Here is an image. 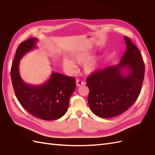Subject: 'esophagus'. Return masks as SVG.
<instances>
[{"label": "esophagus", "instance_id": "1", "mask_svg": "<svg viewBox=\"0 0 155 155\" xmlns=\"http://www.w3.org/2000/svg\"><path fill=\"white\" fill-rule=\"evenodd\" d=\"M76 83H77V86H81V85H84V84H86V82H83V81H81L80 80H77L76 81Z\"/></svg>", "mask_w": 155, "mask_h": 155}]
</instances>
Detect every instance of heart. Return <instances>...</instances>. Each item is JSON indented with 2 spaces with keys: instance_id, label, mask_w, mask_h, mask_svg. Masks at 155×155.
I'll return each instance as SVG.
<instances>
[{
  "instance_id": "obj_1",
  "label": "heart",
  "mask_w": 155,
  "mask_h": 155,
  "mask_svg": "<svg viewBox=\"0 0 155 155\" xmlns=\"http://www.w3.org/2000/svg\"><path fill=\"white\" fill-rule=\"evenodd\" d=\"M93 52L89 50H84L75 53L73 55L74 60L78 63H83V69L86 74H91L96 71L101 61V56L97 55V56L92 57ZM63 65L65 68L73 71L75 69L76 65L74 62L68 58L63 59Z\"/></svg>"
}]
</instances>
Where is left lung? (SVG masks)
I'll return each instance as SVG.
<instances>
[{
    "instance_id": "obj_1",
    "label": "left lung",
    "mask_w": 155,
    "mask_h": 155,
    "mask_svg": "<svg viewBox=\"0 0 155 155\" xmlns=\"http://www.w3.org/2000/svg\"><path fill=\"white\" fill-rule=\"evenodd\" d=\"M126 51L118 64L90 74L86 78L90 92L88 105L96 115L116 117L125 112L141 92L145 65L140 50L130 38L124 37ZM127 69L126 74L121 71Z\"/></svg>"
}]
</instances>
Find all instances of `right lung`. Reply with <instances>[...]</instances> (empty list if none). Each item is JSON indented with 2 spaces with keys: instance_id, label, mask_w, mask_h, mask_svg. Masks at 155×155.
I'll list each match as a JSON object with an SVG mask.
<instances>
[{
  "instance_id": "right-lung-1",
  "label": "right lung",
  "mask_w": 155,
  "mask_h": 155,
  "mask_svg": "<svg viewBox=\"0 0 155 155\" xmlns=\"http://www.w3.org/2000/svg\"><path fill=\"white\" fill-rule=\"evenodd\" d=\"M36 38L22 42L18 47L11 67V79L18 101L32 115L45 120H53L65 114L69 99L76 88L75 79L58 73H52L44 84H26L19 73L21 58L35 48Z\"/></svg>"
}]
</instances>
